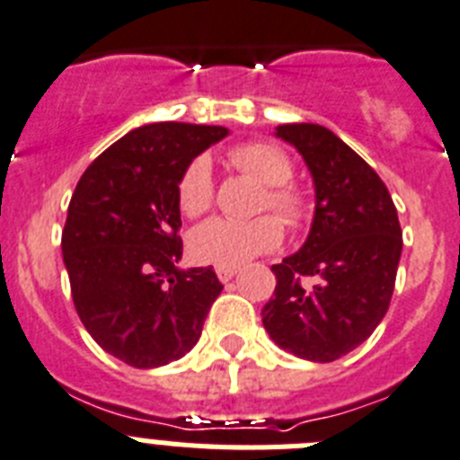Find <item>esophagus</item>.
Masks as SVG:
<instances>
[{
  "label": "esophagus",
  "mask_w": 460,
  "mask_h": 460,
  "mask_svg": "<svg viewBox=\"0 0 460 460\" xmlns=\"http://www.w3.org/2000/svg\"><path fill=\"white\" fill-rule=\"evenodd\" d=\"M215 273H217V278L222 279V282H229V279L238 273V269H235V266H215Z\"/></svg>",
  "instance_id": "obj_1"
}]
</instances>
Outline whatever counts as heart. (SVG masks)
<instances>
[{
  "instance_id": "b5f03b06",
  "label": "heart",
  "mask_w": 460,
  "mask_h": 460,
  "mask_svg": "<svg viewBox=\"0 0 460 460\" xmlns=\"http://www.w3.org/2000/svg\"><path fill=\"white\" fill-rule=\"evenodd\" d=\"M226 159L231 166L266 185V194L259 203L261 210H273L289 229H301L310 219L313 215L310 199L301 190L289 185L294 178V164L285 150H279L273 143H241L231 147ZM213 199L215 185L210 162L206 157L191 159L178 182V206L187 217H199L210 210ZM279 243H282V225L270 215L250 222L215 217L191 231L190 252L201 263L238 266L257 254L270 252Z\"/></svg>"
}]
</instances>
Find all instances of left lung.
<instances>
[{"mask_svg": "<svg viewBox=\"0 0 460 460\" xmlns=\"http://www.w3.org/2000/svg\"><path fill=\"white\" fill-rule=\"evenodd\" d=\"M278 138L305 159L314 217L296 254L275 263L273 296L261 322L282 349L329 363L370 338L389 310L402 252L396 206L377 173L331 129L279 125ZM301 277H314L303 288Z\"/></svg>", "mask_w": 460, "mask_h": 460, "instance_id": "1", "label": "left lung"}]
</instances>
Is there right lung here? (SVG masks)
<instances>
[{"label": "right lung", "mask_w": 460, "mask_h": 460, "mask_svg": "<svg viewBox=\"0 0 460 460\" xmlns=\"http://www.w3.org/2000/svg\"><path fill=\"white\" fill-rule=\"evenodd\" d=\"M226 127L155 122L87 166L62 231L75 313L103 351L134 368L185 357L222 291L213 266L178 269V182Z\"/></svg>", "instance_id": "add662e5"}]
</instances>
